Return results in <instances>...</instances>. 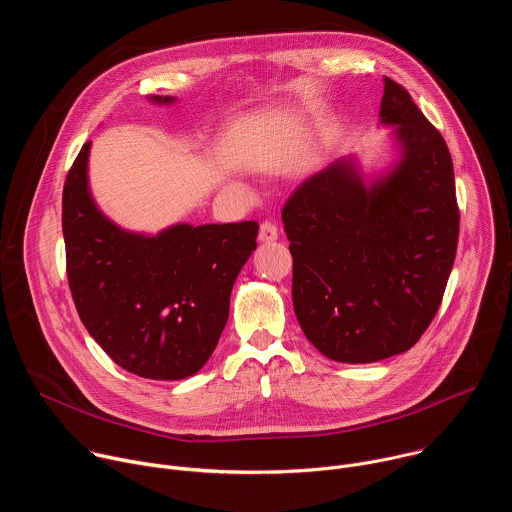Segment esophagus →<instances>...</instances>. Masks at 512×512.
<instances>
[{
  "label": "esophagus",
  "instance_id": "34e87169",
  "mask_svg": "<svg viewBox=\"0 0 512 512\" xmlns=\"http://www.w3.org/2000/svg\"><path fill=\"white\" fill-rule=\"evenodd\" d=\"M279 231H277V225L273 221H263L261 227H259V241L263 243H273L277 239Z\"/></svg>",
  "mask_w": 512,
  "mask_h": 512
}]
</instances>
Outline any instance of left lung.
I'll return each instance as SVG.
<instances>
[{"label": "left lung", "instance_id": "obj_1", "mask_svg": "<svg viewBox=\"0 0 512 512\" xmlns=\"http://www.w3.org/2000/svg\"><path fill=\"white\" fill-rule=\"evenodd\" d=\"M383 123L397 125L399 166L364 188L338 160L281 210L294 257L291 298L306 338L338 362L409 350L440 310L456 259L460 208L446 139L405 87L385 77Z\"/></svg>", "mask_w": 512, "mask_h": 512}]
</instances>
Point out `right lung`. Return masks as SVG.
I'll list each match as a JSON object with an SVG mask.
<instances>
[{
  "mask_svg": "<svg viewBox=\"0 0 512 512\" xmlns=\"http://www.w3.org/2000/svg\"><path fill=\"white\" fill-rule=\"evenodd\" d=\"M170 103V97H154ZM87 141L62 188L66 277L77 312L121 369L156 381L202 369L229 318L235 279L257 247L255 221L125 233L87 186Z\"/></svg>",
  "mask_w": 512,
  "mask_h": 512,
  "instance_id": "add662e5",
  "label": "right lung"
}]
</instances>
